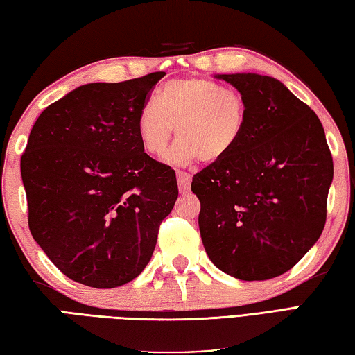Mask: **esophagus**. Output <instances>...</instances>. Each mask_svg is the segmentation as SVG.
<instances>
[{"instance_id":"obj_1","label":"esophagus","mask_w":355,"mask_h":355,"mask_svg":"<svg viewBox=\"0 0 355 355\" xmlns=\"http://www.w3.org/2000/svg\"><path fill=\"white\" fill-rule=\"evenodd\" d=\"M177 182H178V189L182 194H188L191 189V182H192V175L182 171H177Z\"/></svg>"}]
</instances>
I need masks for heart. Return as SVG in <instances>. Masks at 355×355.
<instances>
[{"instance_id": "heart-1", "label": "heart", "mask_w": 355, "mask_h": 355, "mask_svg": "<svg viewBox=\"0 0 355 355\" xmlns=\"http://www.w3.org/2000/svg\"><path fill=\"white\" fill-rule=\"evenodd\" d=\"M245 125L242 94L202 77L167 82L158 102H146L137 118L141 144L153 157L163 155L175 130L178 139L166 155L167 163L175 166L198 158L206 164L220 163L239 146Z\"/></svg>"}]
</instances>
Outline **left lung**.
Instances as JSON below:
<instances>
[{
	"mask_svg": "<svg viewBox=\"0 0 355 355\" xmlns=\"http://www.w3.org/2000/svg\"><path fill=\"white\" fill-rule=\"evenodd\" d=\"M214 77L242 94L247 125L230 157L192 180L202 242L223 273L272 279L300 262L324 228L334 177L324 128L275 77Z\"/></svg>",
	"mask_w": 355,
	"mask_h": 355,
	"instance_id": "obj_1",
	"label": "left lung"
}]
</instances>
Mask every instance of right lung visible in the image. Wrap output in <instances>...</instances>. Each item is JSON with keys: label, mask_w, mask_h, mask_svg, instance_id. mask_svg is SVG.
Masks as SVG:
<instances>
[{"label": "right lung", "mask_w": 355, "mask_h": 355, "mask_svg": "<svg viewBox=\"0 0 355 355\" xmlns=\"http://www.w3.org/2000/svg\"><path fill=\"white\" fill-rule=\"evenodd\" d=\"M166 73L94 82L44 108L21 157L34 241L69 279L124 286L143 272L178 197L141 144L139 108Z\"/></svg>", "instance_id": "1"}]
</instances>
